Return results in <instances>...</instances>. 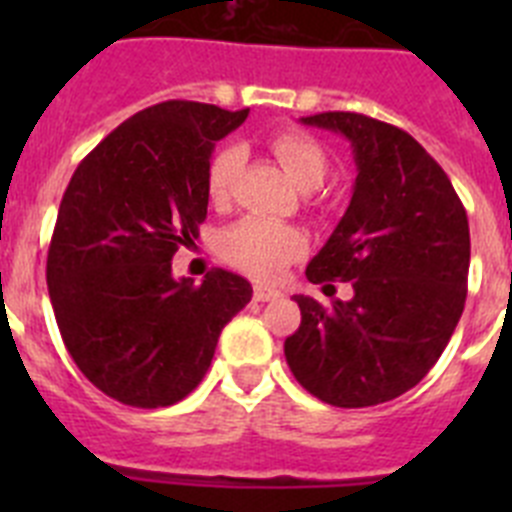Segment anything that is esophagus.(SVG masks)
<instances>
[{
  "label": "esophagus",
  "mask_w": 512,
  "mask_h": 512,
  "mask_svg": "<svg viewBox=\"0 0 512 512\" xmlns=\"http://www.w3.org/2000/svg\"><path fill=\"white\" fill-rule=\"evenodd\" d=\"M282 297V292L274 287H266V284H256L253 287V300L256 302H269V300H279Z\"/></svg>",
  "instance_id": "esophagus-1"
}]
</instances>
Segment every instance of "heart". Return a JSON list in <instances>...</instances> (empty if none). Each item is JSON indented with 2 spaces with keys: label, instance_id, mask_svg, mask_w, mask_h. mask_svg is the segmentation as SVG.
<instances>
[{
  "label": "heart",
  "instance_id": "heart-1",
  "mask_svg": "<svg viewBox=\"0 0 512 512\" xmlns=\"http://www.w3.org/2000/svg\"><path fill=\"white\" fill-rule=\"evenodd\" d=\"M269 148L289 179L302 189H315L328 174V156L318 140L297 128L269 133ZM246 161L238 143H225L212 153L205 171V187L215 205L228 202L233 184ZM220 253L228 264L256 279H274L305 253V235L297 228L269 217H243L220 235Z\"/></svg>",
  "mask_w": 512,
  "mask_h": 512
}]
</instances>
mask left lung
<instances>
[{"label":"left lung","mask_w":512,"mask_h":512,"mask_svg":"<svg viewBox=\"0 0 512 512\" xmlns=\"http://www.w3.org/2000/svg\"><path fill=\"white\" fill-rule=\"evenodd\" d=\"M305 125L351 140L354 197L307 264V279L351 282L354 297L320 305L297 295L300 328L284 341L297 382L336 408L395 400L431 372L467 300L469 220L446 171L413 135L359 112Z\"/></svg>","instance_id":"8db88e82"}]
</instances>
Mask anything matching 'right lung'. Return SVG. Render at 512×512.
Wrapping results in <instances>:
<instances>
[{
	"mask_svg": "<svg viewBox=\"0 0 512 512\" xmlns=\"http://www.w3.org/2000/svg\"><path fill=\"white\" fill-rule=\"evenodd\" d=\"M248 117L169 99L117 125L71 176L48 248L61 338L89 382L130 408H166L202 382L220 330L253 289L225 269L202 284L171 259L207 217L212 148Z\"/></svg>",
	"mask_w": 512,
	"mask_h": 512,
	"instance_id": "1",
	"label": "right lung"
}]
</instances>
